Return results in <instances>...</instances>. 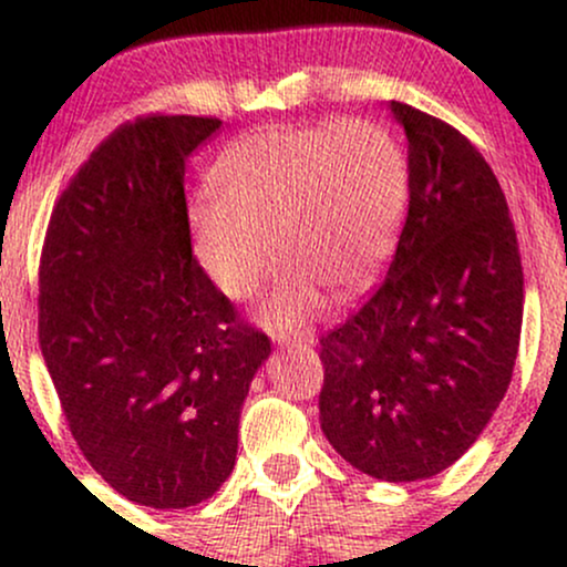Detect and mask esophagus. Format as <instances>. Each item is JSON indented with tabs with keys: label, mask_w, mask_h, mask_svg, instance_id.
Listing matches in <instances>:
<instances>
[{
	"label": "esophagus",
	"mask_w": 567,
	"mask_h": 567,
	"mask_svg": "<svg viewBox=\"0 0 567 567\" xmlns=\"http://www.w3.org/2000/svg\"><path fill=\"white\" fill-rule=\"evenodd\" d=\"M279 347H311L315 343V330H279L275 333Z\"/></svg>",
	"instance_id": "34e87169"
}]
</instances>
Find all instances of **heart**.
<instances>
[{"label":"heart","mask_w":567,"mask_h":567,"mask_svg":"<svg viewBox=\"0 0 567 567\" xmlns=\"http://www.w3.org/2000/svg\"><path fill=\"white\" fill-rule=\"evenodd\" d=\"M210 184L192 205L199 266L220 292L247 298L277 247L285 266L264 320L296 324L315 315L322 290L347 296L389 261L410 173L386 127L330 120L243 135L220 152Z\"/></svg>","instance_id":"heart-1"}]
</instances>
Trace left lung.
<instances>
[{
	"instance_id": "obj_1",
	"label": "left lung",
	"mask_w": 567,
	"mask_h": 567,
	"mask_svg": "<svg viewBox=\"0 0 567 567\" xmlns=\"http://www.w3.org/2000/svg\"><path fill=\"white\" fill-rule=\"evenodd\" d=\"M410 205L386 279L320 338L324 437L354 470L413 483L455 464L504 400L523 328L506 197L466 135L392 101Z\"/></svg>"
}]
</instances>
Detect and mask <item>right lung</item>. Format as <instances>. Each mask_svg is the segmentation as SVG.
I'll use <instances>...</instances> for the list:
<instances>
[{
	"instance_id": "obj_1",
	"label": "right lung",
	"mask_w": 567,
	"mask_h": 567,
	"mask_svg": "<svg viewBox=\"0 0 567 567\" xmlns=\"http://www.w3.org/2000/svg\"><path fill=\"white\" fill-rule=\"evenodd\" d=\"M218 127L188 114L116 127L58 197L39 261V347L71 437L152 509L226 483L271 351L192 252L186 159Z\"/></svg>"
}]
</instances>
